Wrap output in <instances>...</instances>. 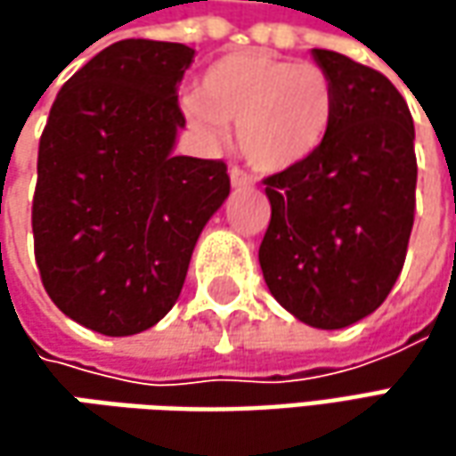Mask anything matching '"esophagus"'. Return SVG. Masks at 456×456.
I'll list each match as a JSON object with an SVG mask.
<instances>
[{"label":"esophagus","instance_id":"34e87169","mask_svg":"<svg viewBox=\"0 0 456 456\" xmlns=\"http://www.w3.org/2000/svg\"><path fill=\"white\" fill-rule=\"evenodd\" d=\"M231 184H233L236 190H246V187H254V180H251L243 169L231 167Z\"/></svg>","mask_w":456,"mask_h":456}]
</instances>
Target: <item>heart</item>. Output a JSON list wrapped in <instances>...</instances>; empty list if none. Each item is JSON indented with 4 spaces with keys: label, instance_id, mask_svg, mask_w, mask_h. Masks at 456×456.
I'll list each match as a JSON object with an SVG mask.
<instances>
[{
    "label": "heart",
    "instance_id": "obj_1",
    "mask_svg": "<svg viewBox=\"0 0 456 456\" xmlns=\"http://www.w3.org/2000/svg\"><path fill=\"white\" fill-rule=\"evenodd\" d=\"M183 114L210 142H223L225 124H236L238 150L248 165L281 175L309 162L324 144L335 88L314 62L240 50L208 65L200 91L184 94Z\"/></svg>",
    "mask_w": 456,
    "mask_h": 456
}]
</instances>
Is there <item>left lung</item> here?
Returning <instances> with one entry per match:
<instances>
[{
    "instance_id": "1",
    "label": "left lung",
    "mask_w": 456,
    "mask_h": 456,
    "mask_svg": "<svg viewBox=\"0 0 456 456\" xmlns=\"http://www.w3.org/2000/svg\"><path fill=\"white\" fill-rule=\"evenodd\" d=\"M332 80L335 116L320 151L266 177L272 220L258 264L299 322L350 327L376 312L403 269L416 208L413 118L368 65L312 50Z\"/></svg>"
}]
</instances>
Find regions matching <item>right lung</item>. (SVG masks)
I'll return each instance as SVG.
<instances>
[{
	"mask_svg": "<svg viewBox=\"0 0 456 456\" xmlns=\"http://www.w3.org/2000/svg\"><path fill=\"white\" fill-rule=\"evenodd\" d=\"M192 58L180 43L109 45L62 86L45 124L35 261L62 314L109 338L144 332L175 306L231 192L223 162L175 157Z\"/></svg>",
	"mask_w": 456,
	"mask_h": 456,
	"instance_id": "right-lung-1",
	"label": "right lung"
}]
</instances>
